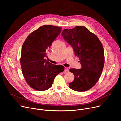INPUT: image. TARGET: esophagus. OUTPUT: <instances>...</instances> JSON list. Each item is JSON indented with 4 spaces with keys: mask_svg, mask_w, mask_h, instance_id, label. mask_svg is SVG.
<instances>
[{
    "mask_svg": "<svg viewBox=\"0 0 121 121\" xmlns=\"http://www.w3.org/2000/svg\"><path fill=\"white\" fill-rule=\"evenodd\" d=\"M65 72H68L69 71V69L67 67H65Z\"/></svg>",
    "mask_w": 121,
    "mask_h": 121,
    "instance_id": "esophagus-1",
    "label": "esophagus"
}]
</instances>
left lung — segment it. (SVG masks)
<instances>
[{
  "mask_svg": "<svg viewBox=\"0 0 121 121\" xmlns=\"http://www.w3.org/2000/svg\"><path fill=\"white\" fill-rule=\"evenodd\" d=\"M62 36L73 47L82 66L79 69H70L75 79L69 84V87L78 92L91 89L99 80L104 65V52L101 42L95 34L82 26L64 30Z\"/></svg>",
  "mask_w": 121,
  "mask_h": 121,
  "instance_id": "8db88e82",
  "label": "left lung"
}]
</instances>
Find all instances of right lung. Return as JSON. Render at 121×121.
<instances>
[{"label": "right lung", "instance_id": "1", "mask_svg": "<svg viewBox=\"0 0 121 121\" xmlns=\"http://www.w3.org/2000/svg\"><path fill=\"white\" fill-rule=\"evenodd\" d=\"M62 28L44 25L30 33L22 47L20 58L23 77L30 87L37 91L50 88L55 77L64 70V66L47 61L44 57Z\"/></svg>", "mask_w": 121, "mask_h": 121}]
</instances>
